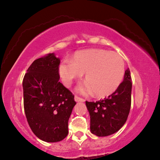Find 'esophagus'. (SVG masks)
Instances as JSON below:
<instances>
[{
	"mask_svg": "<svg viewBox=\"0 0 160 160\" xmlns=\"http://www.w3.org/2000/svg\"><path fill=\"white\" fill-rule=\"evenodd\" d=\"M74 100H75L76 102H84L85 101L84 99H82V98L78 97V96H76V95L74 97Z\"/></svg>",
	"mask_w": 160,
	"mask_h": 160,
	"instance_id": "esophagus-1",
	"label": "esophagus"
}]
</instances>
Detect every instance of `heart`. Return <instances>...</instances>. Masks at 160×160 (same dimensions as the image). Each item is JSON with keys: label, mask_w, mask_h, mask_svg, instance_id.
<instances>
[{"label": "heart", "mask_w": 160, "mask_h": 160, "mask_svg": "<svg viewBox=\"0 0 160 160\" xmlns=\"http://www.w3.org/2000/svg\"><path fill=\"white\" fill-rule=\"evenodd\" d=\"M59 75L65 86L85 73L86 83L77 87L83 95L93 93L98 98L112 95L121 86L125 74V64L119 54L108 50L91 49L76 52L71 62L64 60L59 65Z\"/></svg>", "instance_id": "obj_1"}]
</instances>
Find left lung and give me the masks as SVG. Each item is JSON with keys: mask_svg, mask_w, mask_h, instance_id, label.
Wrapping results in <instances>:
<instances>
[{"mask_svg": "<svg viewBox=\"0 0 160 160\" xmlns=\"http://www.w3.org/2000/svg\"><path fill=\"white\" fill-rule=\"evenodd\" d=\"M131 80L130 69L128 68L121 86L114 93L95 102L86 101L92 134L99 137L108 136L123 127L130 110Z\"/></svg>", "mask_w": 160, "mask_h": 160, "instance_id": "1", "label": "left lung"}]
</instances>
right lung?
Wrapping results in <instances>:
<instances>
[{
  "instance_id": "add662e5",
  "label": "right lung",
  "mask_w": 160,
  "mask_h": 160,
  "mask_svg": "<svg viewBox=\"0 0 160 160\" xmlns=\"http://www.w3.org/2000/svg\"><path fill=\"white\" fill-rule=\"evenodd\" d=\"M60 58L54 53L38 58L23 78L24 109L32 132L43 141H61L68 134V119L76 102L59 82Z\"/></svg>"
}]
</instances>
